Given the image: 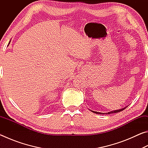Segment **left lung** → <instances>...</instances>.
<instances>
[{"label":"left lung","mask_w":148,"mask_h":148,"mask_svg":"<svg viewBox=\"0 0 148 148\" xmlns=\"http://www.w3.org/2000/svg\"><path fill=\"white\" fill-rule=\"evenodd\" d=\"M127 106H126V107H124V108H121V109H119V110H114V111H111V112H107V113H101V112H95V111H92V110H91V111L92 112H93V113H95V114H103V115H104V114H114V113H117V112H121V111H123V110H125V108H126Z\"/></svg>","instance_id":"8db88e82"}]
</instances>
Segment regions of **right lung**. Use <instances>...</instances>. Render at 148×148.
<instances>
[{
	"label": "right lung",
	"instance_id": "obj_1",
	"mask_svg": "<svg viewBox=\"0 0 148 148\" xmlns=\"http://www.w3.org/2000/svg\"><path fill=\"white\" fill-rule=\"evenodd\" d=\"M11 41V40H10ZM10 42H9V44H8V46H9V44H10Z\"/></svg>",
	"mask_w": 148,
	"mask_h": 148
}]
</instances>
